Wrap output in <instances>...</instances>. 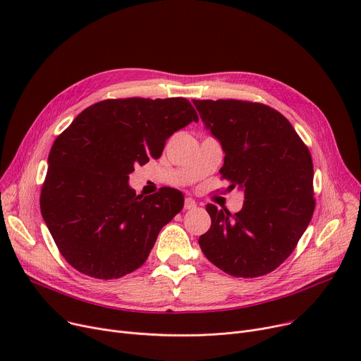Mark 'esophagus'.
<instances>
[{
  "mask_svg": "<svg viewBox=\"0 0 361 361\" xmlns=\"http://www.w3.org/2000/svg\"><path fill=\"white\" fill-rule=\"evenodd\" d=\"M197 207V203L192 197H185L184 199V209L185 211H193Z\"/></svg>",
  "mask_w": 361,
  "mask_h": 361,
  "instance_id": "1",
  "label": "esophagus"
}]
</instances>
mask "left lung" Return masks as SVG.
I'll list each match as a JSON object with an SVG mask.
<instances>
[{
  "instance_id": "8db88e82",
  "label": "left lung",
  "mask_w": 361,
  "mask_h": 361,
  "mask_svg": "<svg viewBox=\"0 0 361 361\" xmlns=\"http://www.w3.org/2000/svg\"><path fill=\"white\" fill-rule=\"evenodd\" d=\"M206 128L221 142V177L244 188L234 215L206 204L212 225L200 235L203 255L237 278L275 271L293 253L314 212L309 147L276 109L249 101H193Z\"/></svg>"
}]
</instances>
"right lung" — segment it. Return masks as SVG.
<instances>
[{"label": "right lung", "mask_w": 361, "mask_h": 361, "mask_svg": "<svg viewBox=\"0 0 361 361\" xmlns=\"http://www.w3.org/2000/svg\"><path fill=\"white\" fill-rule=\"evenodd\" d=\"M199 121L185 98L105 99L82 111L55 139L41 212L63 257L79 272L117 279L146 262L181 192L150 196L128 187L136 165L162 155L169 136Z\"/></svg>", "instance_id": "add662e5"}]
</instances>
